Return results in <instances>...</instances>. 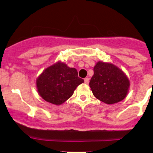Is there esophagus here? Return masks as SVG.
<instances>
[{"label":"esophagus","instance_id":"esophagus-1","mask_svg":"<svg viewBox=\"0 0 153 153\" xmlns=\"http://www.w3.org/2000/svg\"><path fill=\"white\" fill-rule=\"evenodd\" d=\"M84 82H85V84H88L89 83V78H85V79H84Z\"/></svg>","mask_w":153,"mask_h":153}]
</instances>
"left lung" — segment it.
Instances as JSON below:
<instances>
[{
	"label": "left lung",
	"instance_id": "obj_1",
	"mask_svg": "<svg viewBox=\"0 0 153 153\" xmlns=\"http://www.w3.org/2000/svg\"><path fill=\"white\" fill-rule=\"evenodd\" d=\"M89 85L97 99L106 104H114L125 99L130 82L122 70L110 62L99 61L94 68Z\"/></svg>",
	"mask_w": 153,
	"mask_h": 153
}]
</instances>
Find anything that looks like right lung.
<instances>
[{
	"label": "right lung",
	"mask_w": 153,
	"mask_h": 153,
	"mask_svg": "<svg viewBox=\"0 0 153 153\" xmlns=\"http://www.w3.org/2000/svg\"><path fill=\"white\" fill-rule=\"evenodd\" d=\"M83 82L75 68H69L60 61L47 68L36 80L39 96L57 106L70 99L76 88Z\"/></svg>",
	"instance_id": "right-lung-1"
}]
</instances>
